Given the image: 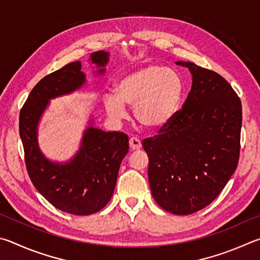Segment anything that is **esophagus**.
Returning <instances> with one entry per match:
<instances>
[{"label":"esophagus","instance_id":"obj_1","mask_svg":"<svg viewBox=\"0 0 260 260\" xmlns=\"http://www.w3.org/2000/svg\"><path fill=\"white\" fill-rule=\"evenodd\" d=\"M129 145H130V148L134 149V151H136V149L142 148V142H140V140L138 138H136V137L130 138Z\"/></svg>","mask_w":260,"mask_h":260}]
</instances>
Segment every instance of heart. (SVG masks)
<instances>
[{"instance_id":"1","label":"heart","mask_w":260,"mask_h":260,"mask_svg":"<svg viewBox=\"0 0 260 260\" xmlns=\"http://www.w3.org/2000/svg\"><path fill=\"white\" fill-rule=\"evenodd\" d=\"M115 92L104 95L109 116L115 120L124 117L126 104L135 107V117L140 124L148 129H160L178 112L185 83L176 70L149 63L122 76Z\"/></svg>"}]
</instances>
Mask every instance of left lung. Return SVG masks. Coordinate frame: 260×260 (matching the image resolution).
Masks as SVG:
<instances>
[{"label":"left lung","instance_id":"8db88e82","mask_svg":"<svg viewBox=\"0 0 260 260\" xmlns=\"http://www.w3.org/2000/svg\"><path fill=\"white\" fill-rule=\"evenodd\" d=\"M176 63L189 70L192 89L183 109L143 147L154 200L166 211L190 215L220 194L238 167L242 105L216 72Z\"/></svg>","mask_w":260,"mask_h":260}]
</instances>
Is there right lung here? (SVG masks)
I'll use <instances>...</instances> for the list:
<instances>
[{
	"mask_svg": "<svg viewBox=\"0 0 260 260\" xmlns=\"http://www.w3.org/2000/svg\"><path fill=\"white\" fill-rule=\"evenodd\" d=\"M109 60L107 51L90 54V61L103 75ZM81 61H73L43 77L27 98L19 115V135L25 162L35 188L63 212L88 216L106 206L114 193L129 138L123 133H106L93 126L91 118L82 136L79 151L67 162L45 157L39 147V123L50 100L70 94L85 84Z\"/></svg>",
	"mask_w": 260,
	"mask_h": 260,
	"instance_id": "1",
	"label": "right lung"
}]
</instances>
